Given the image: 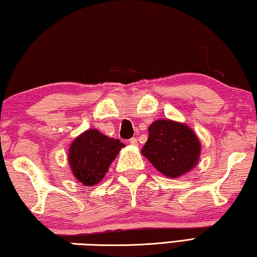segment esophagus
Returning <instances> with one entry per match:
<instances>
[{"mask_svg": "<svg viewBox=\"0 0 257 257\" xmlns=\"http://www.w3.org/2000/svg\"><path fill=\"white\" fill-rule=\"evenodd\" d=\"M129 144L130 145H133V146H137L138 145V141H137V138H132V139H129Z\"/></svg>", "mask_w": 257, "mask_h": 257, "instance_id": "34e87169", "label": "esophagus"}]
</instances>
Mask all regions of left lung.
<instances>
[{"mask_svg": "<svg viewBox=\"0 0 257 257\" xmlns=\"http://www.w3.org/2000/svg\"><path fill=\"white\" fill-rule=\"evenodd\" d=\"M142 154L165 177L178 178L198 163L201 143L187 124L169 119L156 120L150 125Z\"/></svg>", "mask_w": 257, "mask_h": 257, "instance_id": "left-lung-1", "label": "left lung"}]
</instances>
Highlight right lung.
<instances>
[{"label": "right lung", "instance_id": "right-lung-1", "mask_svg": "<svg viewBox=\"0 0 257 257\" xmlns=\"http://www.w3.org/2000/svg\"><path fill=\"white\" fill-rule=\"evenodd\" d=\"M122 147L124 144L119 139L107 137L96 129L86 130L69 149L68 159L72 175L82 185H97Z\"/></svg>", "mask_w": 257, "mask_h": 257}]
</instances>
